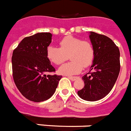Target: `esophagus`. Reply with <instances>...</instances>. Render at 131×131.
I'll return each mask as SVG.
<instances>
[{
    "mask_svg": "<svg viewBox=\"0 0 131 131\" xmlns=\"http://www.w3.org/2000/svg\"><path fill=\"white\" fill-rule=\"evenodd\" d=\"M68 78L69 79H70L72 81H74V80H77L78 78H79V77H78V76H69Z\"/></svg>",
    "mask_w": 131,
    "mask_h": 131,
    "instance_id": "34e87169",
    "label": "esophagus"
}]
</instances>
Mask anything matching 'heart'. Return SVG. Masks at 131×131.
Returning <instances> with one entry per match:
<instances>
[{
  "instance_id": "1",
  "label": "heart",
  "mask_w": 131,
  "mask_h": 131,
  "mask_svg": "<svg viewBox=\"0 0 131 131\" xmlns=\"http://www.w3.org/2000/svg\"><path fill=\"white\" fill-rule=\"evenodd\" d=\"M59 47L49 46L46 51L47 59L55 65H60L69 58L72 60L58 70L59 74L71 76L80 73L82 68L89 66L94 59L95 51L90 42L68 36L59 42Z\"/></svg>"
}]
</instances>
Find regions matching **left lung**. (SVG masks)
Returning <instances> with one entry per match:
<instances>
[{"instance_id":"8db88e82","label":"left lung","mask_w":131,"mask_h":131,"mask_svg":"<svg viewBox=\"0 0 131 131\" xmlns=\"http://www.w3.org/2000/svg\"><path fill=\"white\" fill-rule=\"evenodd\" d=\"M89 38L95 51L90 70L93 72L82 77L84 86L78 95L85 101H95L105 97L116 83L120 69V51L107 36L90 32Z\"/></svg>"}]
</instances>
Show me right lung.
I'll return each mask as SVG.
<instances>
[{"instance_id":"obj_1","label":"right lung","mask_w":131,"mask_h":131,"mask_svg":"<svg viewBox=\"0 0 131 131\" xmlns=\"http://www.w3.org/2000/svg\"><path fill=\"white\" fill-rule=\"evenodd\" d=\"M52 34L40 32L24 38L13 52L12 70L15 84L28 100L41 102L55 93L61 76L47 75L55 69L46 55Z\"/></svg>"}]
</instances>
